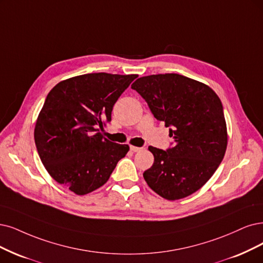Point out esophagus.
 Listing matches in <instances>:
<instances>
[{
	"mask_svg": "<svg viewBox=\"0 0 263 263\" xmlns=\"http://www.w3.org/2000/svg\"><path fill=\"white\" fill-rule=\"evenodd\" d=\"M130 149H131L133 153H139V152L143 151L142 147H138V146H130Z\"/></svg>",
	"mask_w": 263,
	"mask_h": 263,
	"instance_id": "esophagus-1",
	"label": "esophagus"
}]
</instances>
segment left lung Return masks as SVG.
Here are the masks:
<instances>
[{
    "label": "left lung",
    "mask_w": 263,
    "mask_h": 263,
    "mask_svg": "<svg viewBox=\"0 0 263 263\" xmlns=\"http://www.w3.org/2000/svg\"><path fill=\"white\" fill-rule=\"evenodd\" d=\"M131 87L158 121L169 126L172 146H149L153 166L143 173L148 186L168 200L198 191L216 172L227 151L223 106L206 84L178 73L139 78Z\"/></svg>",
    "instance_id": "8db88e82"
}]
</instances>
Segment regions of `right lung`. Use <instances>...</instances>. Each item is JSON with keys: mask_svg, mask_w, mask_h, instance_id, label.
<instances>
[{"mask_svg": "<svg viewBox=\"0 0 263 263\" xmlns=\"http://www.w3.org/2000/svg\"><path fill=\"white\" fill-rule=\"evenodd\" d=\"M138 74L86 73L56 84L39 114L34 142L50 176L77 195L108 181L129 145L103 138L100 128Z\"/></svg>", "mask_w": 263, "mask_h": 263, "instance_id": "add662e5", "label": "right lung"}]
</instances>
